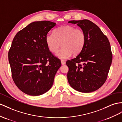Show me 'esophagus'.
<instances>
[{"mask_svg": "<svg viewBox=\"0 0 122 122\" xmlns=\"http://www.w3.org/2000/svg\"><path fill=\"white\" fill-rule=\"evenodd\" d=\"M61 64H62V65H64V64H65V61H64V60H61Z\"/></svg>", "mask_w": 122, "mask_h": 122, "instance_id": "1", "label": "esophagus"}]
</instances>
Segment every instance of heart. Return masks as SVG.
<instances>
[{"instance_id": "heart-1", "label": "heart", "mask_w": 122, "mask_h": 122, "mask_svg": "<svg viewBox=\"0 0 122 122\" xmlns=\"http://www.w3.org/2000/svg\"><path fill=\"white\" fill-rule=\"evenodd\" d=\"M45 42L48 50L52 53L57 51L61 44L63 47L57 55L61 59H65L72 54L77 55L81 52L86 42V34L79 28L64 25L55 29L54 34H47Z\"/></svg>"}]
</instances>
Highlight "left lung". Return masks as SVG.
<instances>
[{
  "label": "left lung",
  "mask_w": 122,
  "mask_h": 122,
  "mask_svg": "<svg viewBox=\"0 0 122 122\" xmlns=\"http://www.w3.org/2000/svg\"><path fill=\"white\" fill-rule=\"evenodd\" d=\"M77 24L86 34V42L76 57L67 60L68 83L77 91H95L107 80L112 54L108 39L96 24L88 20H71Z\"/></svg>",
  "instance_id": "obj_1"
}]
</instances>
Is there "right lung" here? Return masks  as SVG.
Here are the masks:
<instances>
[{
  "label": "right lung",
  "instance_id": "1",
  "mask_svg": "<svg viewBox=\"0 0 122 122\" xmlns=\"http://www.w3.org/2000/svg\"><path fill=\"white\" fill-rule=\"evenodd\" d=\"M56 23H31L16 33L8 52L12 77L20 91L32 96L42 95L51 88L60 59L50 51L45 36Z\"/></svg>",
  "mask_w": 122,
  "mask_h": 122
}]
</instances>
